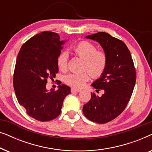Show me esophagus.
Listing matches in <instances>:
<instances>
[{
	"label": "esophagus",
	"mask_w": 152,
	"mask_h": 152,
	"mask_svg": "<svg viewBox=\"0 0 152 152\" xmlns=\"http://www.w3.org/2000/svg\"><path fill=\"white\" fill-rule=\"evenodd\" d=\"M81 90L80 89H77V88H71V92L73 93V92H77V93H79L80 92Z\"/></svg>",
	"instance_id": "1"
}]
</instances>
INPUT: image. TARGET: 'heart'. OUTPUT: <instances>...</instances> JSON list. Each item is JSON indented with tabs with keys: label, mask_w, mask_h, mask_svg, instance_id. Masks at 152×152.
Instances as JSON below:
<instances>
[{
	"label": "heart",
	"mask_w": 152,
	"mask_h": 152,
	"mask_svg": "<svg viewBox=\"0 0 152 152\" xmlns=\"http://www.w3.org/2000/svg\"><path fill=\"white\" fill-rule=\"evenodd\" d=\"M73 50L77 55L84 60V70H88L91 76L99 77L103 74L107 64V56L104 52L97 50L94 44L86 41L78 43L74 47ZM68 53L66 51L61 52L57 58L58 68L61 70H66L68 67ZM89 73L68 74L65 77V82L71 86L82 88L90 79Z\"/></svg>",
	"instance_id": "b5f03b06"
}]
</instances>
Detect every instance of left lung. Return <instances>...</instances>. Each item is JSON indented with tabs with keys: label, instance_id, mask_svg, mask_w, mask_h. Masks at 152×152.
Here are the masks:
<instances>
[{
	"label": "left lung",
	"instance_id": "obj_1",
	"mask_svg": "<svg viewBox=\"0 0 152 152\" xmlns=\"http://www.w3.org/2000/svg\"><path fill=\"white\" fill-rule=\"evenodd\" d=\"M98 42L107 54V64L100 77L93 83L99 97L91 93V98L83 107V113L91 121L99 124L109 122L125 109L132 97L136 80V70L130 51L123 41L106 32L86 37Z\"/></svg>",
	"mask_w": 152,
	"mask_h": 152
}]
</instances>
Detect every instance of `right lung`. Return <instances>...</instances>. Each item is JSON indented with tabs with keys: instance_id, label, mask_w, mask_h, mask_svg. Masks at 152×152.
<instances>
[{
	"instance_id": "obj_1",
	"label": "right lung",
	"mask_w": 152,
	"mask_h": 152,
	"mask_svg": "<svg viewBox=\"0 0 152 152\" xmlns=\"http://www.w3.org/2000/svg\"><path fill=\"white\" fill-rule=\"evenodd\" d=\"M57 33L42 32L22 45L16 59L14 88L20 105L30 117L45 122L59 115L64 99L70 93L65 84L57 91L46 89L47 79L55 77L59 68L57 58L66 41Z\"/></svg>"
}]
</instances>
